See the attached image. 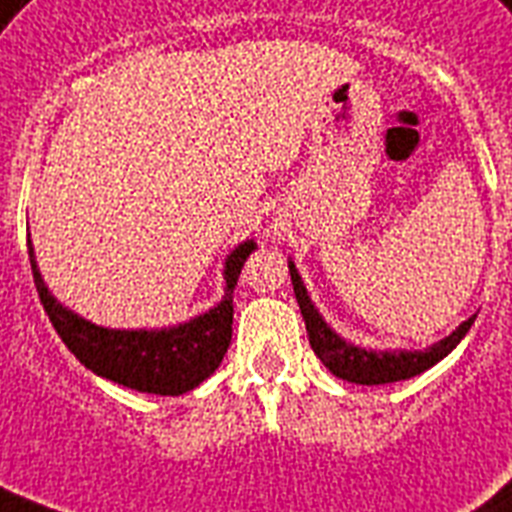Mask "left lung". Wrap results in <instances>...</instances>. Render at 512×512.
Wrapping results in <instances>:
<instances>
[{
    "label": "left lung",
    "mask_w": 512,
    "mask_h": 512,
    "mask_svg": "<svg viewBox=\"0 0 512 512\" xmlns=\"http://www.w3.org/2000/svg\"><path fill=\"white\" fill-rule=\"evenodd\" d=\"M290 265L292 276V290H295V298H298L300 314H303V322H306L308 330V343L317 354L322 365H325L333 376L343 378V381H351V384L362 386H378V384H395V381H405V378H413L429 370L432 365H438L443 357H448L451 351L456 349V343L462 341L467 330L473 327L475 317H470L467 322L456 327L454 333L446 335L443 341L432 343L424 351L419 349H389V351H376V349H362V346H354L351 341L341 338L335 333L333 327L327 325L322 314L317 311V306L308 298V290L303 279H300L295 263Z\"/></svg>",
    "instance_id": "1"
}]
</instances>
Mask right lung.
Returning <instances> with one entry per match:
<instances>
[{"label": "right lung", "instance_id": "1", "mask_svg": "<svg viewBox=\"0 0 512 512\" xmlns=\"http://www.w3.org/2000/svg\"><path fill=\"white\" fill-rule=\"evenodd\" d=\"M29 244L31 273L37 284L39 300L48 311L50 322L85 368L93 370L96 376L109 378L120 386L147 392V395L177 397L185 395L198 384H204L214 370L220 368L222 357L230 346V333H233V290L239 282V273L247 263V257L257 249L252 239L241 241L225 257L222 279H225V292L222 300L214 308L187 319L182 325L171 327H139V330H112L88 322L72 308H66L42 279L37 268L34 247Z\"/></svg>", "mask_w": 512, "mask_h": 512}]
</instances>
